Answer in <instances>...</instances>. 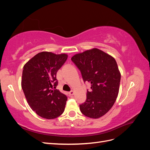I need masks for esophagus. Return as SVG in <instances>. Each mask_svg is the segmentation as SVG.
I'll list each match as a JSON object with an SVG mask.
<instances>
[{
    "instance_id": "34e87169",
    "label": "esophagus",
    "mask_w": 150,
    "mask_h": 150,
    "mask_svg": "<svg viewBox=\"0 0 150 150\" xmlns=\"http://www.w3.org/2000/svg\"><path fill=\"white\" fill-rule=\"evenodd\" d=\"M69 95H73L74 94V91H70L69 93Z\"/></svg>"
}]
</instances>
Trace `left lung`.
Here are the masks:
<instances>
[{
    "instance_id": "left-lung-1",
    "label": "left lung",
    "mask_w": 150,
    "mask_h": 150,
    "mask_svg": "<svg viewBox=\"0 0 150 150\" xmlns=\"http://www.w3.org/2000/svg\"><path fill=\"white\" fill-rule=\"evenodd\" d=\"M71 60L79 68L84 82L91 84L81 112L98 119L111 110L119 93L121 73L115 58L101 50L93 48L76 54Z\"/></svg>"
}]
</instances>
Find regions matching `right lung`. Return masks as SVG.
I'll use <instances>...</instances> for the list:
<instances>
[{"label":"right lung","instance_id":"right-lung-1","mask_svg":"<svg viewBox=\"0 0 150 150\" xmlns=\"http://www.w3.org/2000/svg\"><path fill=\"white\" fill-rule=\"evenodd\" d=\"M67 54L44 51L27 62L22 71L21 86L30 108L43 118L52 120L64 111L67 96L56 89V73Z\"/></svg>","mask_w":150,"mask_h":150}]
</instances>
